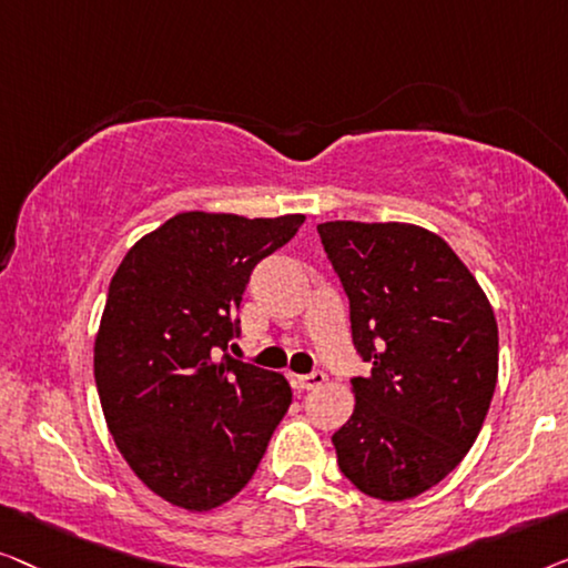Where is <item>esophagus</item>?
Segmentation results:
<instances>
[{
	"mask_svg": "<svg viewBox=\"0 0 568 568\" xmlns=\"http://www.w3.org/2000/svg\"><path fill=\"white\" fill-rule=\"evenodd\" d=\"M293 383H295V386H298V388H303V390L322 388L324 383H326V373L314 371V373H308V375H293Z\"/></svg>",
	"mask_w": 568,
	"mask_h": 568,
	"instance_id": "esophagus-1",
	"label": "esophagus"
}]
</instances>
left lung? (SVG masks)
Segmentation results:
<instances>
[{
	"instance_id": "8db88e82",
	"label": "left lung",
	"mask_w": 568,
	"mask_h": 568,
	"mask_svg": "<svg viewBox=\"0 0 568 568\" xmlns=\"http://www.w3.org/2000/svg\"><path fill=\"white\" fill-rule=\"evenodd\" d=\"M371 373L332 435L367 497L402 501L440 484L476 443L499 373L494 308L443 236L414 223H318Z\"/></svg>"
}]
</instances>
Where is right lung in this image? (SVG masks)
Listing matches in <instances>:
<instances>
[{"label": "right lung", "mask_w": 568, "mask_h": 568, "mask_svg": "<svg viewBox=\"0 0 568 568\" xmlns=\"http://www.w3.org/2000/svg\"><path fill=\"white\" fill-rule=\"evenodd\" d=\"M306 215L187 211L141 236L110 281L94 337L108 429L156 497L207 513L250 484L291 406L281 373L221 349L254 265Z\"/></svg>", "instance_id": "add662e5"}]
</instances>
